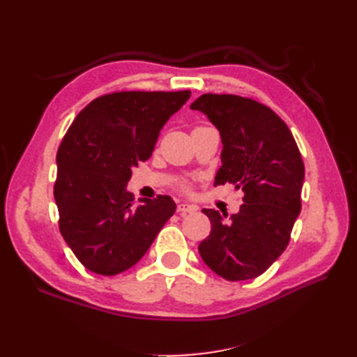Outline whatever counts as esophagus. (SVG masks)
I'll return each instance as SVG.
<instances>
[{
	"instance_id": "34e87169",
	"label": "esophagus",
	"mask_w": 357,
	"mask_h": 357,
	"mask_svg": "<svg viewBox=\"0 0 357 357\" xmlns=\"http://www.w3.org/2000/svg\"><path fill=\"white\" fill-rule=\"evenodd\" d=\"M196 210H198V207L196 206H192V204H184V202L178 204V208H176V211L181 216H184L187 213H195Z\"/></svg>"
}]
</instances>
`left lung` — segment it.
<instances>
[{
  "mask_svg": "<svg viewBox=\"0 0 357 357\" xmlns=\"http://www.w3.org/2000/svg\"><path fill=\"white\" fill-rule=\"evenodd\" d=\"M190 109L202 112L221 135L215 185L244 192V204L230 219L202 210L211 231L199 255L227 280L257 278L282 255L301 213L305 169L299 149L284 121L250 98L206 93Z\"/></svg>",
  "mask_w": 357,
  "mask_h": 357,
  "instance_id": "8db88e82",
  "label": "left lung"
}]
</instances>
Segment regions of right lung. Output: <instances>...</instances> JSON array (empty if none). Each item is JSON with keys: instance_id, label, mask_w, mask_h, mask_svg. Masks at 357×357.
Returning a JSON list of instances; mask_svg holds the SVG:
<instances>
[{"instance_id": "right-lung-1", "label": "right lung", "mask_w": 357, "mask_h": 357, "mask_svg": "<svg viewBox=\"0 0 357 357\" xmlns=\"http://www.w3.org/2000/svg\"><path fill=\"white\" fill-rule=\"evenodd\" d=\"M184 92H116L79 112L56 153L59 230L90 271L119 275L138 262L173 216L170 196L127 190L132 169L151 156L159 132L190 98Z\"/></svg>"}]
</instances>
